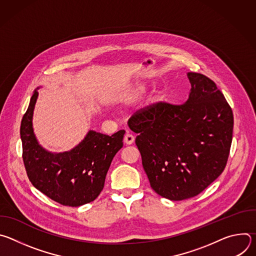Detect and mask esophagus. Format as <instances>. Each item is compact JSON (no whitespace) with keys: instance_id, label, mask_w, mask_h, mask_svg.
<instances>
[{"instance_id":"obj_1","label":"esophagus","mask_w":256,"mask_h":256,"mask_svg":"<svg viewBox=\"0 0 256 256\" xmlns=\"http://www.w3.org/2000/svg\"><path fill=\"white\" fill-rule=\"evenodd\" d=\"M134 136L130 134H126L124 138V142L126 144H132L134 142Z\"/></svg>"}]
</instances>
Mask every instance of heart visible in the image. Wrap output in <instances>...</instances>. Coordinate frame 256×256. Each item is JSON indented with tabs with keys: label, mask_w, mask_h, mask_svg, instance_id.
Returning a JSON list of instances; mask_svg holds the SVG:
<instances>
[{
	"label": "heart",
	"mask_w": 256,
	"mask_h": 256,
	"mask_svg": "<svg viewBox=\"0 0 256 256\" xmlns=\"http://www.w3.org/2000/svg\"><path fill=\"white\" fill-rule=\"evenodd\" d=\"M149 87V83L147 81H140L132 86L126 92H124L120 97V102L124 104H132L138 101L147 91ZM152 98L155 97V93L152 94Z\"/></svg>",
	"instance_id": "obj_1"
}]
</instances>
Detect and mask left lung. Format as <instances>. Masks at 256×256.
I'll return each mask as SVG.
<instances>
[{"instance_id": "8db88e82", "label": "left lung", "mask_w": 256, "mask_h": 256, "mask_svg": "<svg viewBox=\"0 0 256 256\" xmlns=\"http://www.w3.org/2000/svg\"><path fill=\"white\" fill-rule=\"evenodd\" d=\"M181 105L157 103L128 122L151 188L170 200L194 198L221 175L232 142L233 112L214 81L188 72Z\"/></svg>"}]
</instances>
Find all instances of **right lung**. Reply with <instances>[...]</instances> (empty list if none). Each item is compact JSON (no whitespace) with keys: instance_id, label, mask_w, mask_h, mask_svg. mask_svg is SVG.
Here are the masks:
<instances>
[{"instance_id":"right-lung-1","label":"right lung","mask_w":256,"mask_h":256,"mask_svg":"<svg viewBox=\"0 0 256 256\" xmlns=\"http://www.w3.org/2000/svg\"><path fill=\"white\" fill-rule=\"evenodd\" d=\"M40 87L34 90L20 128L28 178L35 188L62 206H80L93 202L104 188L114 157L122 148L126 130L106 136L90 130L70 151H48L33 128V112Z\"/></svg>"}]
</instances>
